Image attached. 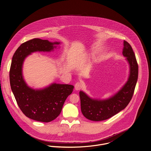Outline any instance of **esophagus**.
Here are the masks:
<instances>
[{
	"label": "esophagus",
	"mask_w": 151,
	"mask_h": 151,
	"mask_svg": "<svg viewBox=\"0 0 151 151\" xmlns=\"http://www.w3.org/2000/svg\"><path fill=\"white\" fill-rule=\"evenodd\" d=\"M82 85L80 82H77L75 85V90L76 91H79L81 89Z\"/></svg>",
	"instance_id": "esophagus-1"
}]
</instances>
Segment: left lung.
Returning a JSON list of instances; mask_svg holds the SVG:
<instances>
[{
	"instance_id": "left-lung-1",
	"label": "left lung",
	"mask_w": 151,
	"mask_h": 151,
	"mask_svg": "<svg viewBox=\"0 0 151 151\" xmlns=\"http://www.w3.org/2000/svg\"><path fill=\"white\" fill-rule=\"evenodd\" d=\"M122 54L129 66L127 80L121 89L106 99H96L80 91L81 109L83 115L91 121H101L109 119L124 110L130 101L137 83L138 66L131 45L124 41Z\"/></svg>"
}]
</instances>
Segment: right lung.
Segmentation results:
<instances>
[{"label": "right lung", "mask_w": 151, "mask_h": 151, "mask_svg": "<svg viewBox=\"0 0 151 151\" xmlns=\"http://www.w3.org/2000/svg\"><path fill=\"white\" fill-rule=\"evenodd\" d=\"M60 42L33 39L22 44L13 56L10 82L17 103L22 112L35 121L49 122L56 119L62 109L74 86L55 82L39 89L29 86L24 80L23 64L29 55L35 52H51Z\"/></svg>", "instance_id": "right-lung-1"}]
</instances>
